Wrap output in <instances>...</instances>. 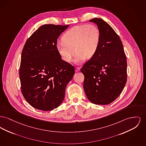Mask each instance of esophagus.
<instances>
[{"label": "esophagus", "mask_w": 146, "mask_h": 146, "mask_svg": "<svg viewBox=\"0 0 146 146\" xmlns=\"http://www.w3.org/2000/svg\"><path fill=\"white\" fill-rule=\"evenodd\" d=\"M80 68L79 67H76V72H79L80 70Z\"/></svg>", "instance_id": "34e87169"}]
</instances>
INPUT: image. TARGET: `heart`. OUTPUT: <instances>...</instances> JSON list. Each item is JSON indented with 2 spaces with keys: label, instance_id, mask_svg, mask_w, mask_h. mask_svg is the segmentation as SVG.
Wrapping results in <instances>:
<instances>
[{
  "label": "heart",
  "instance_id": "b5f03b06",
  "mask_svg": "<svg viewBox=\"0 0 146 146\" xmlns=\"http://www.w3.org/2000/svg\"><path fill=\"white\" fill-rule=\"evenodd\" d=\"M63 42L57 43L56 48L63 60L71 62L75 51L74 63L79 64L86 58H92L98 51L100 42V32L91 24L73 26L62 37Z\"/></svg>",
  "mask_w": 146,
  "mask_h": 146
}]
</instances>
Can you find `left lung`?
I'll list each match as a JSON object with an SVG mask.
<instances>
[{
  "instance_id": "8db88e82",
  "label": "left lung",
  "mask_w": 146,
  "mask_h": 146,
  "mask_svg": "<svg viewBox=\"0 0 146 146\" xmlns=\"http://www.w3.org/2000/svg\"><path fill=\"white\" fill-rule=\"evenodd\" d=\"M89 21L97 25L100 42L95 54L81 68L83 87L90 102L108 105L117 99L126 83V56L120 37L111 26L100 18Z\"/></svg>"
}]
</instances>
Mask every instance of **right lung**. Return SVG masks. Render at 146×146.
<instances>
[{"label":"right lung","mask_w":146,"mask_h":146,"mask_svg":"<svg viewBox=\"0 0 146 146\" xmlns=\"http://www.w3.org/2000/svg\"><path fill=\"white\" fill-rule=\"evenodd\" d=\"M67 25L46 24L27 39L21 53L19 76L22 94L35 109L51 111L63 102L74 68L61 59L56 45Z\"/></svg>","instance_id":"right-lung-1"}]
</instances>
